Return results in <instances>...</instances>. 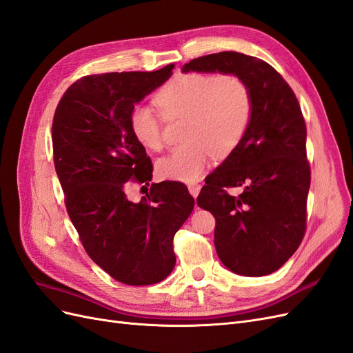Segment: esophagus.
<instances>
[{"mask_svg": "<svg viewBox=\"0 0 353 353\" xmlns=\"http://www.w3.org/2000/svg\"><path fill=\"white\" fill-rule=\"evenodd\" d=\"M200 188H201V185H199V184H190V185H188L190 194L196 199V197L199 196V193H200Z\"/></svg>", "mask_w": 353, "mask_h": 353, "instance_id": "34e87169", "label": "esophagus"}]
</instances>
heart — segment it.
Instances as JSON below:
<instances>
[{"label": "heart", "instance_id": "obj_1", "mask_svg": "<svg viewBox=\"0 0 353 353\" xmlns=\"http://www.w3.org/2000/svg\"><path fill=\"white\" fill-rule=\"evenodd\" d=\"M154 103L165 119L185 117V143L156 162L160 178L181 183L200 179L215 154H230L243 140L253 113L248 83L228 73H179L157 91ZM130 130L145 150L162 145L160 117L145 104L132 108Z\"/></svg>", "mask_w": 353, "mask_h": 353}]
</instances>
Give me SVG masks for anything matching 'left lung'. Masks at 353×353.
<instances>
[{
  "label": "left lung",
  "instance_id": "left-lung-1",
  "mask_svg": "<svg viewBox=\"0 0 353 353\" xmlns=\"http://www.w3.org/2000/svg\"><path fill=\"white\" fill-rule=\"evenodd\" d=\"M181 70L236 74L248 83L250 125L206 178L197 205L216 219L215 249L230 271L272 274L292 258L306 228L311 169L301 105L281 74L258 57L222 51L191 60ZM231 186H243L242 194L228 195Z\"/></svg>",
  "mask_w": 353,
  "mask_h": 353
}]
</instances>
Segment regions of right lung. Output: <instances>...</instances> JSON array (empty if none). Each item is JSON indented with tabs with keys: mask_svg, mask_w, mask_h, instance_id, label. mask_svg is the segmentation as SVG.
<instances>
[{
	"mask_svg": "<svg viewBox=\"0 0 353 353\" xmlns=\"http://www.w3.org/2000/svg\"><path fill=\"white\" fill-rule=\"evenodd\" d=\"M174 65L154 72L83 77L63 95L52 121V153L72 223L90 258L116 281L165 280L176 258L174 236L194 208L178 181L152 184L134 203L131 181H152L153 165L130 130V113L163 85Z\"/></svg>",
	"mask_w": 353,
	"mask_h": 353,
	"instance_id": "1",
	"label": "right lung"
}]
</instances>
